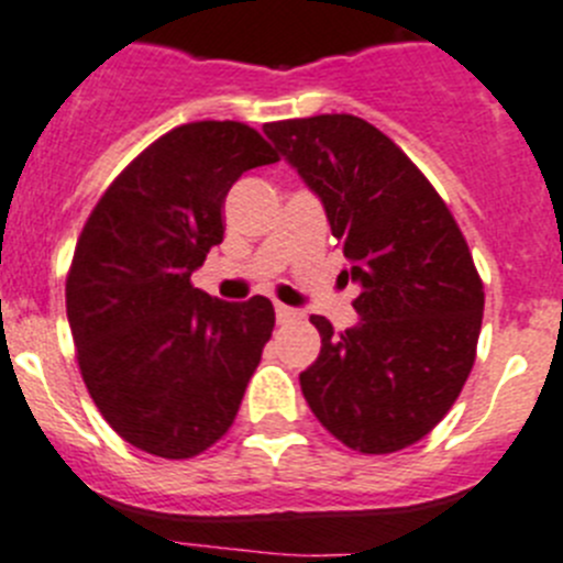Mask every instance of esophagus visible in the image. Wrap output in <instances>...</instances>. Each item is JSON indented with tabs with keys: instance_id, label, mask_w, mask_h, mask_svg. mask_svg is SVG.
Listing matches in <instances>:
<instances>
[{
	"instance_id": "1",
	"label": "esophagus",
	"mask_w": 563,
	"mask_h": 563,
	"mask_svg": "<svg viewBox=\"0 0 563 563\" xmlns=\"http://www.w3.org/2000/svg\"><path fill=\"white\" fill-rule=\"evenodd\" d=\"M275 313H277V322H294V319H299L302 317V313L297 311V308H288V306H283V302H277L275 306Z\"/></svg>"
}]
</instances>
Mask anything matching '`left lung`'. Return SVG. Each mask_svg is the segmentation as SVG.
I'll use <instances>...</instances> for the list:
<instances>
[{"label": "left lung", "mask_w": 563, "mask_h": 563, "mask_svg": "<svg viewBox=\"0 0 563 563\" xmlns=\"http://www.w3.org/2000/svg\"><path fill=\"white\" fill-rule=\"evenodd\" d=\"M322 202L358 283V324L322 335L299 386L346 448L386 455L428 435L475 364L483 283L444 199L406 152L350 113L264 124Z\"/></svg>", "instance_id": "obj_1"}]
</instances>
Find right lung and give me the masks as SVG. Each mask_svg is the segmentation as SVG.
<instances>
[{
  "instance_id": "1",
  "label": "right lung",
  "mask_w": 563,
  "mask_h": 563,
  "mask_svg": "<svg viewBox=\"0 0 563 563\" xmlns=\"http://www.w3.org/2000/svg\"><path fill=\"white\" fill-rule=\"evenodd\" d=\"M277 152L241 122H194L146 146L91 210L66 280V313L91 400L133 448L194 459L239 413L275 328L266 297L191 286L222 244L233 183Z\"/></svg>"
}]
</instances>
